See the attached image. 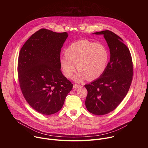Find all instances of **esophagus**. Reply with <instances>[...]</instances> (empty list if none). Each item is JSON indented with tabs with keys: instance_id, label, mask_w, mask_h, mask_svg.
Here are the masks:
<instances>
[{
	"instance_id": "obj_1",
	"label": "esophagus",
	"mask_w": 148,
	"mask_h": 148,
	"mask_svg": "<svg viewBox=\"0 0 148 148\" xmlns=\"http://www.w3.org/2000/svg\"><path fill=\"white\" fill-rule=\"evenodd\" d=\"M79 87H81V86L78 85V84H74V85L73 86V88H78Z\"/></svg>"
}]
</instances>
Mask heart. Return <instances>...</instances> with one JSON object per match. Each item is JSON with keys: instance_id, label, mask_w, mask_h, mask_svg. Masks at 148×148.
Listing matches in <instances>:
<instances>
[{"instance_id": "b5f03b06", "label": "heart", "mask_w": 148, "mask_h": 148, "mask_svg": "<svg viewBox=\"0 0 148 148\" xmlns=\"http://www.w3.org/2000/svg\"><path fill=\"white\" fill-rule=\"evenodd\" d=\"M109 53L103 45L87 40H80L71 44L60 58L62 71L67 78L79 71L74 79L81 82L85 78L92 81L99 78L106 69Z\"/></svg>"}]
</instances>
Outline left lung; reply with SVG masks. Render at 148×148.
Instances as JSON below:
<instances>
[{"label":"left lung","mask_w":148,"mask_h":148,"mask_svg":"<svg viewBox=\"0 0 148 148\" xmlns=\"http://www.w3.org/2000/svg\"><path fill=\"white\" fill-rule=\"evenodd\" d=\"M103 34L110 51V60L103 73L84 86L88 94L86 106L94 115H102L114 111L127 94L134 73L131 54L122 39L110 30L94 33Z\"/></svg>","instance_id":"1"}]
</instances>
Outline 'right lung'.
Returning <instances> with one entry per match:
<instances>
[{"label":"right lung","mask_w":148,"mask_h":148,"mask_svg":"<svg viewBox=\"0 0 148 148\" xmlns=\"http://www.w3.org/2000/svg\"><path fill=\"white\" fill-rule=\"evenodd\" d=\"M68 37L41 29L26 41L18 58L19 85L30 106L43 115H51L63 106L73 85L61 73V47Z\"/></svg>","instance_id":"obj_1"}]
</instances>
